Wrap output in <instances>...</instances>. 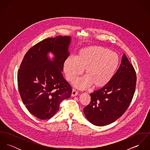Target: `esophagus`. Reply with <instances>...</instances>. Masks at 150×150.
<instances>
[{"mask_svg": "<svg viewBox=\"0 0 150 150\" xmlns=\"http://www.w3.org/2000/svg\"><path fill=\"white\" fill-rule=\"evenodd\" d=\"M78 95V92L75 89H72V92H71V96H76Z\"/></svg>", "mask_w": 150, "mask_h": 150, "instance_id": "1", "label": "esophagus"}]
</instances>
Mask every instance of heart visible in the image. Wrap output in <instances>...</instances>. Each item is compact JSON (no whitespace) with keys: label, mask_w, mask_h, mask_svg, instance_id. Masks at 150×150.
I'll use <instances>...</instances> for the list:
<instances>
[{"label":"heart","mask_w":150,"mask_h":150,"mask_svg":"<svg viewBox=\"0 0 150 150\" xmlns=\"http://www.w3.org/2000/svg\"><path fill=\"white\" fill-rule=\"evenodd\" d=\"M120 64V55L109 48L89 46L79 50L77 56H69L64 62L66 79L74 81L85 69L86 76L74 81L79 89L92 85L95 88H103L111 81Z\"/></svg>","instance_id":"b5f03b06"}]
</instances>
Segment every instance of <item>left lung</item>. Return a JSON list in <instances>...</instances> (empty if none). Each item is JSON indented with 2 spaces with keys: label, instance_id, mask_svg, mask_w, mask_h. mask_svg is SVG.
I'll return each instance as SVG.
<instances>
[{
  "label": "left lung",
  "instance_id": "8db88e82",
  "mask_svg": "<svg viewBox=\"0 0 150 150\" xmlns=\"http://www.w3.org/2000/svg\"><path fill=\"white\" fill-rule=\"evenodd\" d=\"M136 73L124 54L118 69L107 86L91 93L90 103L84 108L87 120L96 126L108 125L122 116L135 92Z\"/></svg>",
  "mask_w": 150,
  "mask_h": 150
}]
</instances>
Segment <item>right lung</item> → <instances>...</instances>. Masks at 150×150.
I'll return each instance as SVG.
<instances>
[{"instance_id": "add662e5", "label": "right lung", "mask_w": 150, "mask_h": 150, "mask_svg": "<svg viewBox=\"0 0 150 150\" xmlns=\"http://www.w3.org/2000/svg\"><path fill=\"white\" fill-rule=\"evenodd\" d=\"M70 42L66 36L44 39L27 51L20 66L17 81L22 100L40 120L53 117L61 102L71 94V86L62 74ZM48 52L54 54L52 62L47 58Z\"/></svg>"}]
</instances>
